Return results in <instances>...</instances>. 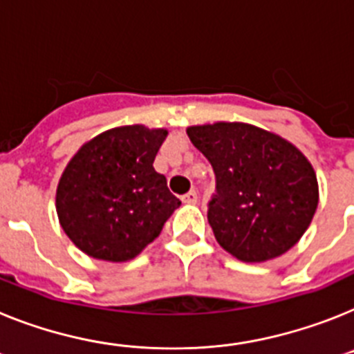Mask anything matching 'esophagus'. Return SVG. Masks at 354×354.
I'll use <instances>...</instances> for the list:
<instances>
[{
  "label": "esophagus",
  "mask_w": 354,
  "mask_h": 354,
  "mask_svg": "<svg viewBox=\"0 0 354 354\" xmlns=\"http://www.w3.org/2000/svg\"><path fill=\"white\" fill-rule=\"evenodd\" d=\"M197 201H198V195L195 189H192V192H188L186 195H183V202H186V204H195Z\"/></svg>",
  "instance_id": "1"
}]
</instances>
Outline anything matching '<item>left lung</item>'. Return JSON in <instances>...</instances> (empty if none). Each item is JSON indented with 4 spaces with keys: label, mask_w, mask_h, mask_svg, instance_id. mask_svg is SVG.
<instances>
[{
    "label": "left lung",
    "mask_w": 354,
    "mask_h": 354,
    "mask_svg": "<svg viewBox=\"0 0 354 354\" xmlns=\"http://www.w3.org/2000/svg\"><path fill=\"white\" fill-rule=\"evenodd\" d=\"M188 136L213 166L207 222L220 245L247 263L292 249L319 202L306 157L279 136L247 123L189 127Z\"/></svg>",
    "instance_id": "1"
}]
</instances>
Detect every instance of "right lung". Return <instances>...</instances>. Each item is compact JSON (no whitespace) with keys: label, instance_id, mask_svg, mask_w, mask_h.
Listing matches in <instances>:
<instances>
[{"label":"right lung","instance_id":"obj_1","mask_svg":"<svg viewBox=\"0 0 354 354\" xmlns=\"http://www.w3.org/2000/svg\"><path fill=\"white\" fill-rule=\"evenodd\" d=\"M168 132L118 127L84 145L57 188L64 232L87 256L127 261L159 236L180 201L153 170Z\"/></svg>","mask_w":354,"mask_h":354}]
</instances>
